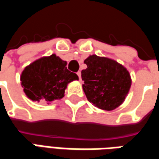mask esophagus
I'll return each mask as SVG.
<instances>
[{
  "instance_id": "34e87169",
  "label": "esophagus",
  "mask_w": 159,
  "mask_h": 159,
  "mask_svg": "<svg viewBox=\"0 0 159 159\" xmlns=\"http://www.w3.org/2000/svg\"><path fill=\"white\" fill-rule=\"evenodd\" d=\"M77 76H79V80L81 81V80H82V77H81V72H80V71H78V72H77Z\"/></svg>"
}]
</instances>
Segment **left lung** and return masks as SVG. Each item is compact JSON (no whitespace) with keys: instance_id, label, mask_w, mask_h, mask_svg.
Here are the masks:
<instances>
[{"instance_id":"left-lung-1","label":"left lung","mask_w":159,"mask_h":159,"mask_svg":"<svg viewBox=\"0 0 159 159\" xmlns=\"http://www.w3.org/2000/svg\"><path fill=\"white\" fill-rule=\"evenodd\" d=\"M87 68L82 70L83 89L94 107L112 111L124 102L132 80L129 70L114 59L89 55L84 60Z\"/></svg>"}]
</instances>
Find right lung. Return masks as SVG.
Here are the masks:
<instances>
[{"mask_svg":"<svg viewBox=\"0 0 159 159\" xmlns=\"http://www.w3.org/2000/svg\"><path fill=\"white\" fill-rule=\"evenodd\" d=\"M67 62L56 54L44 56L30 64L20 76L21 86L30 100L50 104L65 96L67 85L78 80L66 67Z\"/></svg>","mask_w":159,"mask_h":159,"instance_id":"1","label":"right lung"}]
</instances>
